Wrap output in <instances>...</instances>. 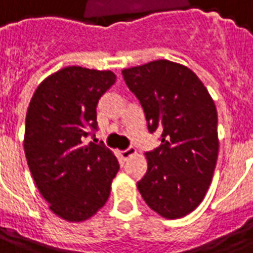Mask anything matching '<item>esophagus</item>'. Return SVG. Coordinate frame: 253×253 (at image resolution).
Listing matches in <instances>:
<instances>
[{
  "instance_id": "obj_1",
  "label": "esophagus",
  "mask_w": 253,
  "mask_h": 253,
  "mask_svg": "<svg viewBox=\"0 0 253 253\" xmlns=\"http://www.w3.org/2000/svg\"><path fill=\"white\" fill-rule=\"evenodd\" d=\"M137 153V150H135V149L134 148H128V149H126V150H122L121 152V156H122V159H128V157H130V156H132V154H135Z\"/></svg>"
}]
</instances>
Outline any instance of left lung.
Wrapping results in <instances>:
<instances>
[{
  "instance_id": "left-lung-1",
  "label": "left lung",
  "mask_w": 253,
  "mask_h": 253,
  "mask_svg": "<svg viewBox=\"0 0 253 253\" xmlns=\"http://www.w3.org/2000/svg\"><path fill=\"white\" fill-rule=\"evenodd\" d=\"M122 74L142 105L149 131H161V145L145 153L148 170L138 190L160 215L184 217L203 201L214 175L215 104L195 73L180 63L159 59Z\"/></svg>"
}]
</instances>
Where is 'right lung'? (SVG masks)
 <instances>
[{"instance_id": "obj_1", "label": "right lung", "mask_w": 253, "mask_h": 253, "mask_svg": "<svg viewBox=\"0 0 253 253\" xmlns=\"http://www.w3.org/2000/svg\"><path fill=\"white\" fill-rule=\"evenodd\" d=\"M115 81L110 70L63 67L38 86L27 111V164L51 211L70 222L104 206L119 170L103 142H84L89 128L97 130L96 107Z\"/></svg>"}]
</instances>
